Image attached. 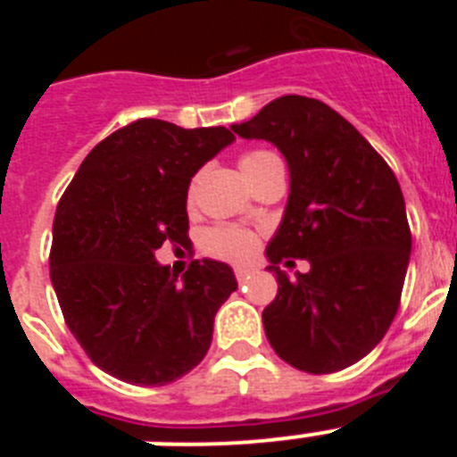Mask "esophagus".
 <instances>
[{
  "instance_id": "obj_1",
  "label": "esophagus",
  "mask_w": 457,
  "mask_h": 457,
  "mask_svg": "<svg viewBox=\"0 0 457 457\" xmlns=\"http://www.w3.org/2000/svg\"><path fill=\"white\" fill-rule=\"evenodd\" d=\"M253 272H256V268H252V265H237V268H236L237 281H242V278H247L249 274H253Z\"/></svg>"
}]
</instances>
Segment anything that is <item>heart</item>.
I'll use <instances>...</instances> for the list:
<instances>
[{
  "label": "heart",
  "mask_w": 457,
  "mask_h": 457,
  "mask_svg": "<svg viewBox=\"0 0 457 457\" xmlns=\"http://www.w3.org/2000/svg\"><path fill=\"white\" fill-rule=\"evenodd\" d=\"M272 162H277V157L268 151H249L245 155H240V160H237V164H240L242 173H245V179L249 183ZM256 233H252L249 228H242V226H220V228H212L205 236V249L212 256L226 258V261H245V258H249L256 252Z\"/></svg>",
  "instance_id": "b5f03b06"
}]
</instances>
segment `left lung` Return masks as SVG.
<instances>
[{
    "mask_svg": "<svg viewBox=\"0 0 457 457\" xmlns=\"http://www.w3.org/2000/svg\"><path fill=\"white\" fill-rule=\"evenodd\" d=\"M231 130L270 141L288 164V201L265 249L278 284L263 311L265 337L304 373L348 369L382 341L401 302L411 253L401 185L320 100L284 96ZM286 255L306 257L312 270L290 279L278 270Z\"/></svg>",
    "mask_w": 457,
    "mask_h": 457,
    "instance_id": "1",
    "label": "left lung"
}]
</instances>
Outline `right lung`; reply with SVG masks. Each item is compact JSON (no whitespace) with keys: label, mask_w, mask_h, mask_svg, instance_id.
<instances>
[{"label":"right lung","mask_w":457,"mask_h":457,"mask_svg":"<svg viewBox=\"0 0 457 457\" xmlns=\"http://www.w3.org/2000/svg\"><path fill=\"white\" fill-rule=\"evenodd\" d=\"M233 141L224 125L135 120L84 157L59 201L52 286L72 337L112 378L162 386L208 353L215 313L237 290L231 265L204 258L179 278L155 252L187 245L189 183Z\"/></svg>","instance_id":"add662e5"}]
</instances>
